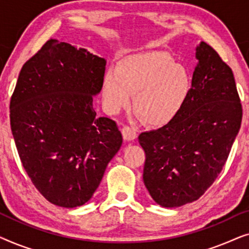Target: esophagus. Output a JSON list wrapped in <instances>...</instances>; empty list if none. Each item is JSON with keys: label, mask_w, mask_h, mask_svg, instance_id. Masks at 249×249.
<instances>
[{"label": "esophagus", "mask_w": 249, "mask_h": 249, "mask_svg": "<svg viewBox=\"0 0 249 249\" xmlns=\"http://www.w3.org/2000/svg\"><path fill=\"white\" fill-rule=\"evenodd\" d=\"M122 136H124V141H134L137 137V130L134 127H129V125H124L122 128Z\"/></svg>", "instance_id": "esophagus-1"}]
</instances>
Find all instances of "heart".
Segmentation results:
<instances>
[{"label": "heart", "instance_id": "b5f03b06", "mask_svg": "<svg viewBox=\"0 0 249 249\" xmlns=\"http://www.w3.org/2000/svg\"><path fill=\"white\" fill-rule=\"evenodd\" d=\"M192 78L185 67L163 52L139 53L124 57L117 70L107 71L102 97L110 113L130 103L145 124L160 127L169 124L185 105Z\"/></svg>", "mask_w": 249, "mask_h": 249}]
</instances>
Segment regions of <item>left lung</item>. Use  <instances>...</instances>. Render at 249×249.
Segmentation results:
<instances>
[{
  "label": "left lung",
  "mask_w": 249,
  "mask_h": 249,
  "mask_svg": "<svg viewBox=\"0 0 249 249\" xmlns=\"http://www.w3.org/2000/svg\"><path fill=\"white\" fill-rule=\"evenodd\" d=\"M192 89L177 117L158 130L142 132L145 187L163 207L198 199L215 181L240 129L243 107L231 68L216 51L196 47Z\"/></svg>",
  "instance_id": "left-lung-1"
}]
</instances>
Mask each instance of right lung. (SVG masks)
<instances>
[{"mask_svg": "<svg viewBox=\"0 0 249 249\" xmlns=\"http://www.w3.org/2000/svg\"><path fill=\"white\" fill-rule=\"evenodd\" d=\"M103 57L50 39L23 64L10 101V124L23 169L61 207L84 205L122 145L118 125L96 118Z\"/></svg>", "mask_w": 249, "mask_h": 249, "instance_id": "right-lung-1", "label": "right lung"}]
</instances>
